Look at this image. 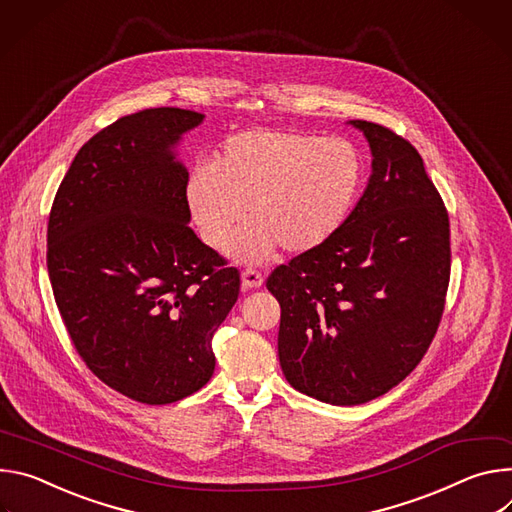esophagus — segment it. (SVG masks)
<instances>
[{
    "mask_svg": "<svg viewBox=\"0 0 512 512\" xmlns=\"http://www.w3.org/2000/svg\"><path fill=\"white\" fill-rule=\"evenodd\" d=\"M262 282H264V276H262L258 270L246 268V270L242 272V285H244L246 289H258V287H262Z\"/></svg>",
    "mask_w": 512,
    "mask_h": 512,
    "instance_id": "esophagus-1",
    "label": "esophagus"
}]
</instances>
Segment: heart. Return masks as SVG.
Here are the masks:
<instances>
[{"instance_id": "heart-1", "label": "heart", "mask_w": 512, "mask_h": 512, "mask_svg": "<svg viewBox=\"0 0 512 512\" xmlns=\"http://www.w3.org/2000/svg\"><path fill=\"white\" fill-rule=\"evenodd\" d=\"M364 183L354 144L295 130H244L191 170L185 201L201 240L232 246L240 262H262L278 246L305 254L327 244L352 215Z\"/></svg>"}]
</instances>
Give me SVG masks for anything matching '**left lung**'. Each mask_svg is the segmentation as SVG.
<instances>
[{
    "label": "left lung",
    "mask_w": 512,
    "mask_h": 512,
    "mask_svg": "<svg viewBox=\"0 0 512 512\" xmlns=\"http://www.w3.org/2000/svg\"><path fill=\"white\" fill-rule=\"evenodd\" d=\"M372 175L327 244L280 264L266 289L280 303L278 360L299 392L362 405L405 380L445 307L449 217L421 154L392 130L352 120Z\"/></svg>",
    "instance_id": "left-lung-1"
}]
</instances>
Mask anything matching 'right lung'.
Wrapping results in <instances>:
<instances>
[{
    "instance_id": "add662e5",
    "label": "right lung",
    "mask_w": 512,
    "mask_h": 512,
    "mask_svg": "<svg viewBox=\"0 0 512 512\" xmlns=\"http://www.w3.org/2000/svg\"><path fill=\"white\" fill-rule=\"evenodd\" d=\"M203 118L154 107L103 128L77 152L48 217V276L75 350L146 405L209 382L213 333L240 293V272L189 227L175 148Z\"/></svg>"
}]
</instances>
